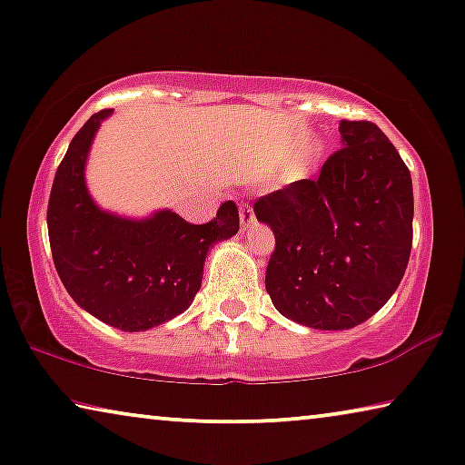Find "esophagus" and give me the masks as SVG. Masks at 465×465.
Returning <instances> with one entry per match:
<instances>
[{"mask_svg": "<svg viewBox=\"0 0 465 465\" xmlns=\"http://www.w3.org/2000/svg\"><path fill=\"white\" fill-rule=\"evenodd\" d=\"M239 212H241V228H243V231H247V228L252 226L253 220H255L253 210L247 203H241L239 205Z\"/></svg>", "mask_w": 465, "mask_h": 465, "instance_id": "1", "label": "esophagus"}]
</instances>
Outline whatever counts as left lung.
Instances as JSON below:
<instances>
[{
  "instance_id": "left-lung-1",
  "label": "left lung",
  "mask_w": 465,
  "mask_h": 465,
  "mask_svg": "<svg viewBox=\"0 0 465 465\" xmlns=\"http://www.w3.org/2000/svg\"><path fill=\"white\" fill-rule=\"evenodd\" d=\"M341 149L319 178L253 203L274 232L266 292L277 311L325 331L352 329L380 311L407 271L413 184L405 161L371 121H340Z\"/></svg>"
}]
</instances>
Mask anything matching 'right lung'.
Returning <instances> with one entry per match:
<instances>
[{
    "label": "right lung",
    "instance_id": "obj_1",
    "mask_svg": "<svg viewBox=\"0 0 465 465\" xmlns=\"http://www.w3.org/2000/svg\"><path fill=\"white\" fill-rule=\"evenodd\" d=\"M113 109L85 121L54 176L48 234L54 266L84 311L121 331H146L193 304L212 245L239 231L232 201L207 224L172 210L134 220L104 212L85 186V161L98 127Z\"/></svg>",
    "mask_w": 465,
    "mask_h": 465
}]
</instances>
